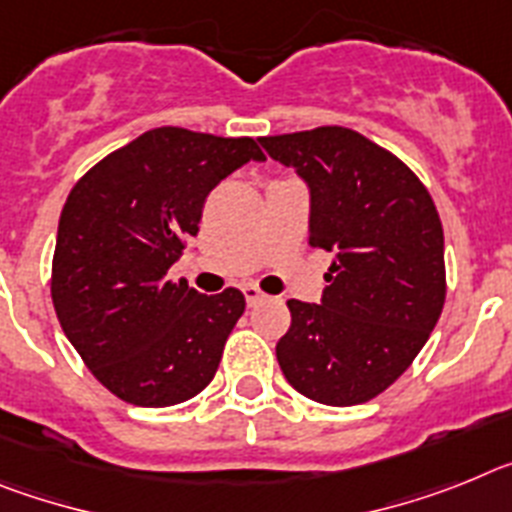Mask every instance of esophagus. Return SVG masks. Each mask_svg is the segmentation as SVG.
<instances>
[{"label": "esophagus", "instance_id": "esophagus-1", "mask_svg": "<svg viewBox=\"0 0 512 512\" xmlns=\"http://www.w3.org/2000/svg\"><path fill=\"white\" fill-rule=\"evenodd\" d=\"M242 293H244V299H247V306H257L262 299H265V293H262L257 286H244Z\"/></svg>", "mask_w": 512, "mask_h": 512}]
</instances>
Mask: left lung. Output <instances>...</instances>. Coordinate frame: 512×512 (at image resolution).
Listing matches in <instances>:
<instances>
[{
	"label": "left lung",
	"instance_id": "obj_1",
	"mask_svg": "<svg viewBox=\"0 0 512 512\" xmlns=\"http://www.w3.org/2000/svg\"><path fill=\"white\" fill-rule=\"evenodd\" d=\"M309 188V244L332 252L319 304L288 301L275 345L293 389L330 407L363 404L402 376L446 301L443 226L415 172L340 126L260 139Z\"/></svg>",
	"mask_w": 512,
	"mask_h": 512
}]
</instances>
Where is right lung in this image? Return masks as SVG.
<instances>
[{"label": "right lung", "instance_id": "right-lung-1", "mask_svg": "<svg viewBox=\"0 0 512 512\" xmlns=\"http://www.w3.org/2000/svg\"><path fill=\"white\" fill-rule=\"evenodd\" d=\"M262 159L255 139L164 126L71 188L53 252V309L95 379L123 402L172 407L211 384L244 296H203L167 281V270L198 234L208 193Z\"/></svg>", "mask_w": 512, "mask_h": 512}]
</instances>
